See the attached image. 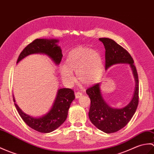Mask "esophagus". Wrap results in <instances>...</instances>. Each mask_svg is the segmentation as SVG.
<instances>
[{
	"mask_svg": "<svg viewBox=\"0 0 154 154\" xmlns=\"http://www.w3.org/2000/svg\"><path fill=\"white\" fill-rule=\"evenodd\" d=\"M83 96V94H82V92H77L75 93V98L77 99L79 98L80 97H81V96Z\"/></svg>",
	"mask_w": 154,
	"mask_h": 154,
	"instance_id": "1",
	"label": "esophagus"
}]
</instances>
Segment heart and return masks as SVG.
I'll list each match as a JSON object with an SVG mask.
<instances>
[{
    "mask_svg": "<svg viewBox=\"0 0 154 154\" xmlns=\"http://www.w3.org/2000/svg\"><path fill=\"white\" fill-rule=\"evenodd\" d=\"M103 68L102 56L98 51L86 47H77L71 51L65 66L60 67L61 77L67 83L75 81L73 72H76L78 80L85 85L93 83Z\"/></svg>",
    "mask_w": 154,
    "mask_h": 154,
    "instance_id": "b5f03b06",
    "label": "heart"
}]
</instances>
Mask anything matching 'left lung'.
<instances>
[{"instance_id":"8db88e82","label":"left lung","mask_w":154,"mask_h":154,"mask_svg":"<svg viewBox=\"0 0 154 154\" xmlns=\"http://www.w3.org/2000/svg\"><path fill=\"white\" fill-rule=\"evenodd\" d=\"M106 50V70L119 63L129 64L135 81V88L130 102L123 108L110 106L103 99L100 84L88 88L86 92L91 99L88 116L92 123L106 133H113L123 128L129 122L138 104V77L134 61L130 54L116 42L108 38H100Z\"/></svg>"}]
</instances>
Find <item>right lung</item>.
Returning a JSON list of instances; mask_svg holds the SVG:
<instances>
[{"mask_svg":"<svg viewBox=\"0 0 154 154\" xmlns=\"http://www.w3.org/2000/svg\"><path fill=\"white\" fill-rule=\"evenodd\" d=\"M58 42V39L54 38L36 39L20 53L17 63L28 56L41 54L48 56L56 66H58L63 56L62 49L57 44ZM13 99L20 116L29 127L40 133H48L57 129L66 120L70 105L75 99V94L70 88L58 89L51 109L39 117H33L24 113L17 105L14 95Z\"/></svg>","mask_w":154,"mask_h":154,"instance_id":"add662e5","label":"right lung"}]
</instances>
